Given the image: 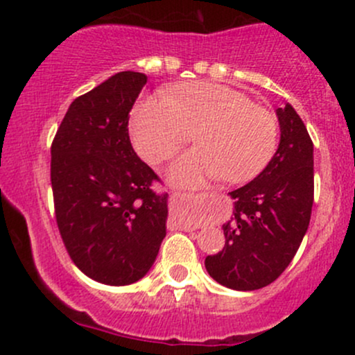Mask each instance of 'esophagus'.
Returning a JSON list of instances; mask_svg holds the SVG:
<instances>
[{
    "instance_id": "1",
    "label": "esophagus",
    "mask_w": 355,
    "mask_h": 355,
    "mask_svg": "<svg viewBox=\"0 0 355 355\" xmlns=\"http://www.w3.org/2000/svg\"><path fill=\"white\" fill-rule=\"evenodd\" d=\"M191 200V193H182V191H173L172 195H170V203H172L173 207H178V205H185V202ZM187 229V225H183ZM190 229V227H189ZM195 229V227H193Z\"/></svg>"
}]
</instances>
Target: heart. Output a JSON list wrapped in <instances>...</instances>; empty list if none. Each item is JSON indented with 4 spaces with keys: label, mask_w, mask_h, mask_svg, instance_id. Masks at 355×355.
I'll return each mask as SVG.
<instances>
[{
    "label": "heart",
    "mask_w": 355,
    "mask_h": 355,
    "mask_svg": "<svg viewBox=\"0 0 355 355\" xmlns=\"http://www.w3.org/2000/svg\"><path fill=\"white\" fill-rule=\"evenodd\" d=\"M130 132L137 152L152 165L180 152L195 133L200 146L172 168L173 180L183 185L215 177L229 183L252 180L279 145V121L270 110L252 103L242 92L209 81L177 85L165 98L140 100Z\"/></svg>",
    "instance_id": "obj_1"
}]
</instances>
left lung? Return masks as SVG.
<instances>
[{
    "instance_id": "obj_1",
    "label": "left lung",
    "mask_w": 355,
    "mask_h": 355,
    "mask_svg": "<svg viewBox=\"0 0 355 355\" xmlns=\"http://www.w3.org/2000/svg\"><path fill=\"white\" fill-rule=\"evenodd\" d=\"M279 148L263 172L230 191L234 217L223 225L225 247L205 259L214 280L257 291L279 279L299 250L313 203V144L291 105L277 108Z\"/></svg>"
}]
</instances>
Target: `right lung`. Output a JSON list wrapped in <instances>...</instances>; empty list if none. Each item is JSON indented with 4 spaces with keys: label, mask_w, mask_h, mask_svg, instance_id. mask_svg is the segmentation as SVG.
Here are the masks:
<instances>
[{
    "label": "right lung",
    "mask_w": 355,
    "mask_h": 355,
    "mask_svg": "<svg viewBox=\"0 0 355 355\" xmlns=\"http://www.w3.org/2000/svg\"><path fill=\"white\" fill-rule=\"evenodd\" d=\"M146 76L120 71L68 108L51 144L56 225L73 263L107 285L137 282L166 234V193L133 150L130 110Z\"/></svg>",
    "instance_id": "1"
}]
</instances>
